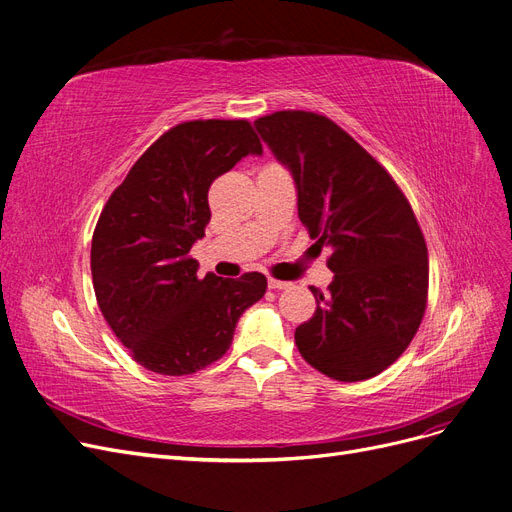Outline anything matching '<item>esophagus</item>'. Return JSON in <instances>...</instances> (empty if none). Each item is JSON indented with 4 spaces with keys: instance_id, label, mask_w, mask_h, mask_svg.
<instances>
[{
    "instance_id": "esophagus-1",
    "label": "esophagus",
    "mask_w": 512,
    "mask_h": 512,
    "mask_svg": "<svg viewBox=\"0 0 512 512\" xmlns=\"http://www.w3.org/2000/svg\"><path fill=\"white\" fill-rule=\"evenodd\" d=\"M290 281H279V279H273V277H269V290H285V288H290Z\"/></svg>"
}]
</instances>
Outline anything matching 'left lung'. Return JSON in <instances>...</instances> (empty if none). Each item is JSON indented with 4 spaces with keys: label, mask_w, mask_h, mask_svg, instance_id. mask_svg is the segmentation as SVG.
Here are the masks:
<instances>
[{
    "label": "left lung",
    "mask_w": 512,
    "mask_h": 512,
    "mask_svg": "<svg viewBox=\"0 0 512 512\" xmlns=\"http://www.w3.org/2000/svg\"><path fill=\"white\" fill-rule=\"evenodd\" d=\"M298 189V216L332 250L327 292L311 288L315 315L296 346L340 382L374 378L416 336L426 311L428 252L410 201L393 176L330 117L277 111L254 121Z\"/></svg>",
    "instance_id": "left-lung-1"
}]
</instances>
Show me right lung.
Wrapping results in <instances>:
<instances>
[{"label": "right lung", "instance_id": "obj_1", "mask_svg": "<svg viewBox=\"0 0 512 512\" xmlns=\"http://www.w3.org/2000/svg\"><path fill=\"white\" fill-rule=\"evenodd\" d=\"M260 153L248 119L182 121L140 155L100 212L90 252L100 313L155 374L187 376L218 361L241 313L267 292L262 273L201 279L189 256L212 216V182Z\"/></svg>", "mask_w": 512, "mask_h": 512}]
</instances>
